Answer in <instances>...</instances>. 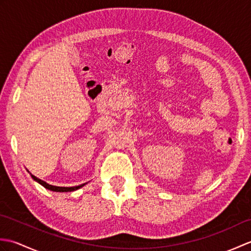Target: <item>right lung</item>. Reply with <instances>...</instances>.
Masks as SVG:
<instances>
[{
    "label": "right lung",
    "mask_w": 251,
    "mask_h": 251,
    "mask_svg": "<svg viewBox=\"0 0 251 251\" xmlns=\"http://www.w3.org/2000/svg\"><path fill=\"white\" fill-rule=\"evenodd\" d=\"M31 177L33 178L35 181H37V182H39L40 184L43 185L44 188L49 189V190H50V191H55V192H71V191H75V190H77V189H79V188H82V186L85 185V183H84V184L77 185V186H71V188H65V186H55V185H50V184H49V183H46L45 181L41 180V179H39V178H36L35 176H33V175H31Z\"/></svg>",
    "instance_id": "right-lung-1"
}]
</instances>
